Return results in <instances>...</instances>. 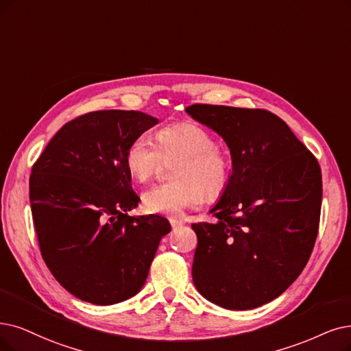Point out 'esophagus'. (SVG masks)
Returning <instances> with one entry per match:
<instances>
[{
    "instance_id": "1",
    "label": "esophagus",
    "mask_w": 351,
    "mask_h": 351,
    "mask_svg": "<svg viewBox=\"0 0 351 351\" xmlns=\"http://www.w3.org/2000/svg\"><path fill=\"white\" fill-rule=\"evenodd\" d=\"M170 223H171V228L173 229H177V228H180V226H183L184 224V221L183 220H180V219H170Z\"/></svg>"
}]
</instances>
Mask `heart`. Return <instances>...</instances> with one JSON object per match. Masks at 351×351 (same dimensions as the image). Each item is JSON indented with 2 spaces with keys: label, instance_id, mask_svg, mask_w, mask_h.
<instances>
[{
  "label": "heart",
  "instance_id": "obj_1",
  "mask_svg": "<svg viewBox=\"0 0 351 351\" xmlns=\"http://www.w3.org/2000/svg\"><path fill=\"white\" fill-rule=\"evenodd\" d=\"M162 158H180L173 171L176 181L144 193L143 203L149 213L181 215L199 206L203 197L217 199L230 181V157L216 147L212 134L195 123H176L158 131L157 145L147 135H138L125 151V165L138 181L156 174Z\"/></svg>",
  "mask_w": 351,
  "mask_h": 351
}]
</instances>
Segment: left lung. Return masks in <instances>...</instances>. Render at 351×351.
I'll use <instances>...</instances> for the list:
<instances>
[{"instance_id":"8db88e82","label":"left lung","mask_w":351,"mask_h":351,"mask_svg":"<svg viewBox=\"0 0 351 351\" xmlns=\"http://www.w3.org/2000/svg\"><path fill=\"white\" fill-rule=\"evenodd\" d=\"M187 114L230 149V181L197 234L193 281L226 310L275 300L300 276L318 233L322 183L313 154L263 109L195 104Z\"/></svg>"}]
</instances>
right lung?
I'll return each mask as SVG.
<instances>
[{"label": "right lung", "instance_id": "right-lung-1", "mask_svg": "<svg viewBox=\"0 0 351 351\" xmlns=\"http://www.w3.org/2000/svg\"><path fill=\"white\" fill-rule=\"evenodd\" d=\"M158 119L139 110H96L56 132L30 176V204L47 268L76 298L112 305L147 281L170 221L128 216L139 203L125 165L132 139Z\"/></svg>", "mask_w": 351, "mask_h": 351}]
</instances>
